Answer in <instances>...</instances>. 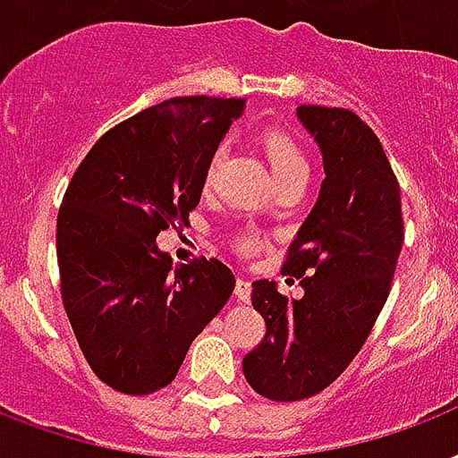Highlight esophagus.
I'll list each match as a JSON object with an SVG mask.
<instances>
[{
	"mask_svg": "<svg viewBox=\"0 0 458 458\" xmlns=\"http://www.w3.org/2000/svg\"><path fill=\"white\" fill-rule=\"evenodd\" d=\"M250 293H252V284H250V281L247 279L235 281V298H238V301L247 303V301H250Z\"/></svg>",
	"mask_w": 458,
	"mask_h": 458,
	"instance_id": "34e87169",
	"label": "esophagus"
}]
</instances>
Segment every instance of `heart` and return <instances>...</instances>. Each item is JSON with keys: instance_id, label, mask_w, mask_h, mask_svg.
I'll return each instance as SVG.
<instances>
[{"instance_id": "heart-1", "label": "heart", "mask_w": 458, "mask_h": 458, "mask_svg": "<svg viewBox=\"0 0 458 458\" xmlns=\"http://www.w3.org/2000/svg\"><path fill=\"white\" fill-rule=\"evenodd\" d=\"M262 152L264 160L269 165V172H272L274 182H281V179H291V177H306L308 165L306 157H303V150L298 148V143L293 140V135L281 131V128H269L267 133L262 135ZM220 160H223V150H218L208 162L206 167V174H203V184L206 189H211L213 182H216V174H218ZM257 242L255 238H245L240 240V250L252 255L257 252Z\"/></svg>"}]
</instances>
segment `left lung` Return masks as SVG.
I'll return each mask as SVG.
<instances>
[{
    "label": "left lung",
    "instance_id": "obj_1",
    "mask_svg": "<svg viewBox=\"0 0 458 458\" xmlns=\"http://www.w3.org/2000/svg\"><path fill=\"white\" fill-rule=\"evenodd\" d=\"M296 114L325 167L320 196L284 262L303 298L289 301L274 281H255L252 306L267 333L242 359L247 384L276 403L310 398L350 367L388 298L405 238L401 186L374 131L350 108Z\"/></svg>",
    "mask_w": 458,
    "mask_h": 458
}]
</instances>
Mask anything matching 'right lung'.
<instances>
[{
    "label": "right lung",
    "instance_id": "obj_1",
    "mask_svg": "<svg viewBox=\"0 0 458 458\" xmlns=\"http://www.w3.org/2000/svg\"><path fill=\"white\" fill-rule=\"evenodd\" d=\"M242 108L216 97L145 108L101 135L67 184L57 213L63 303L91 371L114 391L148 395L172 384L235 289L220 259L172 269L155 240L189 223Z\"/></svg>",
    "mask_w": 458,
    "mask_h": 458
}]
</instances>
